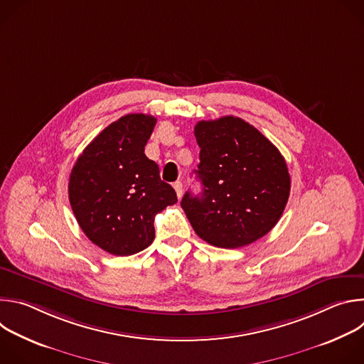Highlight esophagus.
Wrapping results in <instances>:
<instances>
[{
	"instance_id": "1",
	"label": "esophagus",
	"mask_w": 364,
	"mask_h": 364,
	"mask_svg": "<svg viewBox=\"0 0 364 364\" xmlns=\"http://www.w3.org/2000/svg\"><path fill=\"white\" fill-rule=\"evenodd\" d=\"M173 187H174V190H176V193H177V197L181 198V196H183V183H181V181H176V183L173 184Z\"/></svg>"
}]
</instances>
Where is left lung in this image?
Returning <instances> with one entry per match:
<instances>
[{"instance_id": "left-lung-1", "label": "left lung", "mask_w": 364, "mask_h": 364, "mask_svg": "<svg viewBox=\"0 0 364 364\" xmlns=\"http://www.w3.org/2000/svg\"><path fill=\"white\" fill-rule=\"evenodd\" d=\"M200 164L194 170L203 190L181 200L197 236L236 249L265 236L282 216L291 177L278 148L255 127L236 117L200 121L194 127Z\"/></svg>"}]
</instances>
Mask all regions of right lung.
<instances>
[{
  "label": "right lung",
  "mask_w": 364,
  "mask_h": 364,
  "mask_svg": "<svg viewBox=\"0 0 364 364\" xmlns=\"http://www.w3.org/2000/svg\"><path fill=\"white\" fill-rule=\"evenodd\" d=\"M157 119L145 114L121 117L79 155L69 200L83 233L111 255L128 256L148 247L154 218L177 203L174 188L144 154Z\"/></svg>",
  "instance_id": "add662e5"
}]
</instances>
